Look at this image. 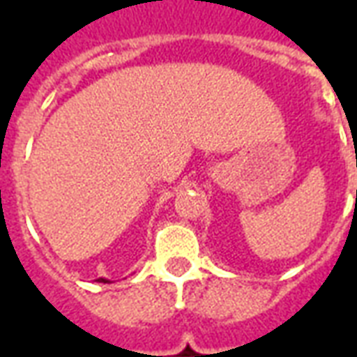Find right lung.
Masks as SVG:
<instances>
[{
  "mask_svg": "<svg viewBox=\"0 0 357 357\" xmlns=\"http://www.w3.org/2000/svg\"><path fill=\"white\" fill-rule=\"evenodd\" d=\"M97 281H99V283H107V279H102V277L101 279H97Z\"/></svg>",
  "mask_w": 357,
  "mask_h": 357,
  "instance_id": "right-lung-1",
  "label": "right lung"
}]
</instances>
